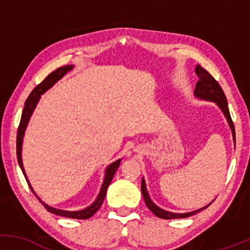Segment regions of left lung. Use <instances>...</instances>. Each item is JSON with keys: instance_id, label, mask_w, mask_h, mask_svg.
I'll list each match as a JSON object with an SVG mask.
<instances>
[{"instance_id": "obj_1", "label": "left lung", "mask_w": 250, "mask_h": 250, "mask_svg": "<svg viewBox=\"0 0 250 250\" xmlns=\"http://www.w3.org/2000/svg\"><path fill=\"white\" fill-rule=\"evenodd\" d=\"M196 75L199 76V81L196 83V87H195V95L197 97H201V99H205V100H209V101H214L217 103V105L221 108V110L223 111L225 114L227 120H228L229 125H230L231 131H233V137H234V141H235V128H234V123L233 120L230 117V113H229V108H228V102H227L226 95L223 93L222 88L219 84V82L214 79L210 74L208 73L207 70L203 69L201 65H196ZM141 191L143 195V199H145L146 205L147 207L153 211L154 215H156L157 217L160 219H165V220H171V219H183V217H188L191 216V215L199 213L200 210H203V209L208 208L210 206L209 203L208 206L206 207L199 209V210H195V211H190V213H185V214H176V213H169V211L163 210V209L159 208L157 206H155L153 203V201L150 200L149 195L147 193V188H146V182L145 180L142 179L141 182Z\"/></svg>"}]
</instances>
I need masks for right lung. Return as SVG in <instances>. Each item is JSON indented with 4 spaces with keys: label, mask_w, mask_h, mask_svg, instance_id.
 <instances>
[{
    "label": "right lung",
    "mask_w": 250,
    "mask_h": 250,
    "mask_svg": "<svg viewBox=\"0 0 250 250\" xmlns=\"http://www.w3.org/2000/svg\"><path fill=\"white\" fill-rule=\"evenodd\" d=\"M71 68H73V65H64V67H60L59 69L54 70L53 73H50L49 75L45 77L43 81L40 83V84H37L35 88H34V90L31 91L29 94V96H28V99L25 100V103H24V108H23V111H22V116H21V121H20V125H19V129H17V137H16V154H17V161H19V165L20 167H21L22 171H23V175L25 177V180H27L28 185H29V181H28L27 176H25V173H24V169H23V165H22V157H21V150H22V140H23V135H24V130L25 128H27V125L28 122H29V119L31 116V114H33L34 109H35L37 102H39L40 97L43 93H44L45 90H48L51 85L54 84V83L59 81L61 77L64 75L65 73H68ZM120 162H121V160H117L116 162L111 163L110 166L107 168V171H105V177H104V181H103V185H102V188H101V191H100L99 196H97V199L95 202L93 203V205L90 206V207L83 209V210H79V211H67V210H61V209H56V208H53V207H49L48 205H45V203H43L41 200L37 197V199L40 200V202L42 203L43 207L47 209L48 211H50V213L53 214H56L59 215V216H63V217H69V219H77V220H87L89 217L93 216L94 214L96 213L97 210H99L100 207L102 206L103 203V200H104L105 197V194H107V189L109 187V185H110L111 180H113L114 175H115V171L116 169L119 168L120 166ZM30 187V185H29ZM31 191L34 193L33 188L30 187ZM35 194V193H34Z\"/></svg>",
    "instance_id": "obj_1"
}]
</instances>
